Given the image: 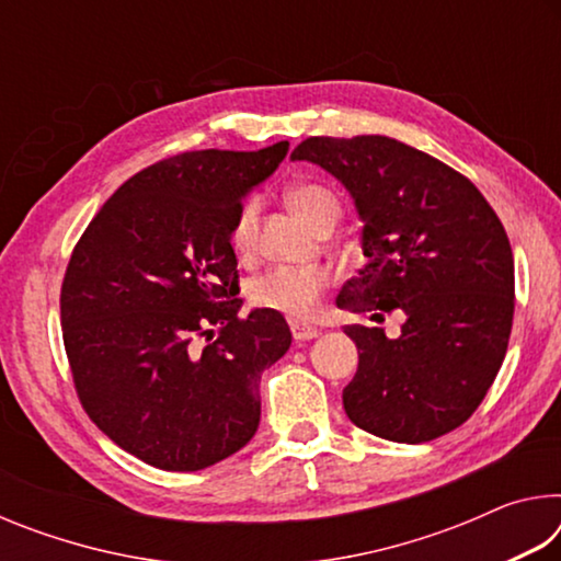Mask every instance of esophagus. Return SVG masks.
I'll use <instances>...</instances> for the list:
<instances>
[{
    "mask_svg": "<svg viewBox=\"0 0 561 561\" xmlns=\"http://www.w3.org/2000/svg\"><path fill=\"white\" fill-rule=\"evenodd\" d=\"M291 336L294 341H311L319 336V329L309 324H299V321H291Z\"/></svg>",
    "mask_w": 561,
    "mask_h": 561,
    "instance_id": "34e87169",
    "label": "esophagus"
}]
</instances>
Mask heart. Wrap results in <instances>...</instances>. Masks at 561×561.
<instances>
[{
  "mask_svg": "<svg viewBox=\"0 0 561 561\" xmlns=\"http://www.w3.org/2000/svg\"><path fill=\"white\" fill-rule=\"evenodd\" d=\"M287 201L304 222L321 227L341 217V201L334 190L321 183H297L289 187ZM260 203L244 201L230 227V244L237 254H250L257 240ZM329 287V274L321 267H272L257 274L247 287L250 304L289 319H307L317 309L321 294Z\"/></svg>",
  "mask_w": 561,
  "mask_h": 561,
  "instance_id": "obj_1",
  "label": "heart"
}]
</instances>
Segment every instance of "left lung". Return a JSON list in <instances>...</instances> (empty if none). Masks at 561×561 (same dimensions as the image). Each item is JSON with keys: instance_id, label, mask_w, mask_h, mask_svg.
Segmentation results:
<instances>
[{"instance_id": "obj_1", "label": "left lung", "mask_w": 561, "mask_h": 561, "mask_svg": "<svg viewBox=\"0 0 561 561\" xmlns=\"http://www.w3.org/2000/svg\"><path fill=\"white\" fill-rule=\"evenodd\" d=\"M291 160L334 175L364 222L366 264L336 307L403 317L396 339L344 329L358 348L351 423L411 445L455 431L495 381L512 331L515 260L500 217L458 170L396 138L314 136Z\"/></svg>"}]
</instances>
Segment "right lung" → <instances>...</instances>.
Returning a JSON list of instances; mask_svg holds the SVG:
<instances>
[{
	"instance_id": "obj_1",
	"label": "right lung",
	"mask_w": 561,
	"mask_h": 561,
	"mask_svg": "<svg viewBox=\"0 0 561 561\" xmlns=\"http://www.w3.org/2000/svg\"><path fill=\"white\" fill-rule=\"evenodd\" d=\"M287 150L282 140L160 160L126 180L73 247L61 331L76 393L118 448L153 468H210L257 433L260 378L291 331L267 309L237 314L230 227Z\"/></svg>"
}]
</instances>
